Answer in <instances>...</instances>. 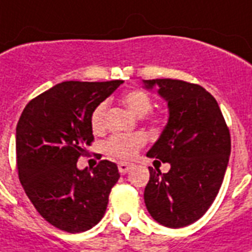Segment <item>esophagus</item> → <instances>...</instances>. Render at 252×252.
I'll return each mask as SVG.
<instances>
[{
    "label": "esophagus",
    "instance_id": "esophagus-1",
    "mask_svg": "<svg viewBox=\"0 0 252 252\" xmlns=\"http://www.w3.org/2000/svg\"><path fill=\"white\" fill-rule=\"evenodd\" d=\"M134 167L132 163H127V162H120L118 163V171L121 172V174H126L131 170V168Z\"/></svg>",
    "mask_w": 252,
    "mask_h": 252
}]
</instances>
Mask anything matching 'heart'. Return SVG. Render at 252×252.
<instances>
[{
  "instance_id": "b5f03b06",
  "label": "heart",
  "mask_w": 252,
  "mask_h": 252,
  "mask_svg": "<svg viewBox=\"0 0 252 252\" xmlns=\"http://www.w3.org/2000/svg\"><path fill=\"white\" fill-rule=\"evenodd\" d=\"M124 103L132 113L136 116H144L152 109V97L148 94L139 89L130 90L124 95ZM108 104L107 101H101L94 108L90 116V125L94 132H101L105 128V116H107ZM163 120L161 113H149V121L153 124H159ZM147 143V136L143 132H134V134H116L108 139L105 143V151L114 158L132 159L138 155Z\"/></svg>"
}]
</instances>
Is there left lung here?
<instances>
[{
    "label": "left lung",
    "mask_w": 252,
    "mask_h": 252,
    "mask_svg": "<svg viewBox=\"0 0 252 252\" xmlns=\"http://www.w3.org/2000/svg\"><path fill=\"white\" fill-rule=\"evenodd\" d=\"M158 85L170 117L159 139L147 153L171 168L149 167L144 202L156 221L183 228L202 218L223 183L230 155V134L215 97L202 86L182 80L144 81Z\"/></svg>",
    "instance_id": "1"
}]
</instances>
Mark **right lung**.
Listing matches in <instances>:
<instances>
[{
    "mask_svg": "<svg viewBox=\"0 0 252 252\" xmlns=\"http://www.w3.org/2000/svg\"><path fill=\"white\" fill-rule=\"evenodd\" d=\"M124 81H65L39 94L24 108L16 125L19 180L43 219L68 233L96 225L109 193L120 179L116 163L78 170L94 141L90 116Z\"/></svg>",
    "mask_w": 252,
    "mask_h": 252,
    "instance_id": "right-lung-1",
    "label": "right lung"
}]
</instances>
